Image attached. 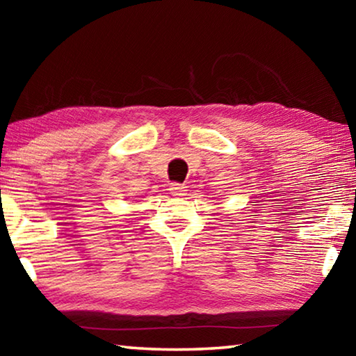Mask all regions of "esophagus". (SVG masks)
<instances>
[{
    "label": "esophagus",
    "mask_w": 356,
    "mask_h": 356,
    "mask_svg": "<svg viewBox=\"0 0 356 356\" xmlns=\"http://www.w3.org/2000/svg\"><path fill=\"white\" fill-rule=\"evenodd\" d=\"M170 191H171L172 196L180 197V196L185 195L186 190H185L184 185H180V184H171V185H170Z\"/></svg>",
    "instance_id": "esophagus-1"
}]
</instances>
